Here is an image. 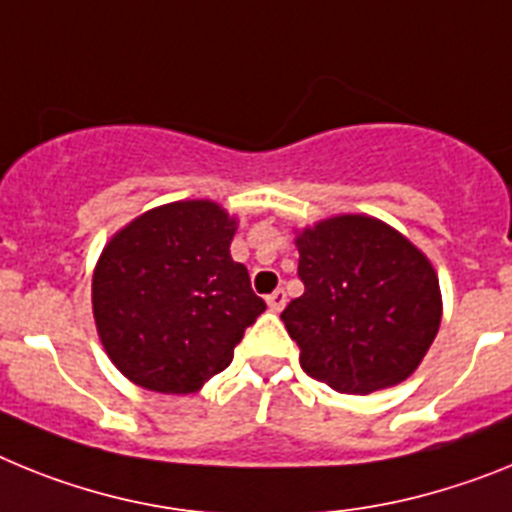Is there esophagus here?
<instances>
[{"instance_id":"obj_1","label":"esophagus","mask_w":512,"mask_h":512,"mask_svg":"<svg viewBox=\"0 0 512 512\" xmlns=\"http://www.w3.org/2000/svg\"><path fill=\"white\" fill-rule=\"evenodd\" d=\"M268 306H270V311H283V306H286V291H283V288H278V291L270 293Z\"/></svg>"}]
</instances>
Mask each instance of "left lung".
I'll return each instance as SVG.
<instances>
[{"label":"left lung","instance_id":"left-lung-1","mask_svg":"<svg viewBox=\"0 0 512 512\" xmlns=\"http://www.w3.org/2000/svg\"><path fill=\"white\" fill-rule=\"evenodd\" d=\"M304 293L281 319L306 376L342 394H371L420 366L441 327L428 257L371 216H337L299 239Z\"/></svg>","mask_w":512,"mask_h":512}]
</instances>
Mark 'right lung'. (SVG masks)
Masks as SVG:
<instances>
[{
    "instance_id": "right-lung-1",
    "label": "right lung",
    "mask_w": 512,
    "mask_h": 512,
    "mask_svg": "<svg viewBox=\"0 0 512 512\" xmlns=\"http://www.w3.org/2000/svg\"><path fill=\"white\" fill-rule=\"evenodd\" d=\"M234 219L211 201L159 206L118 231L92 278V309L110 361L133 384L190 394L224 371L265 311L234 262Z\"/></svg>"
}]
</instances>
